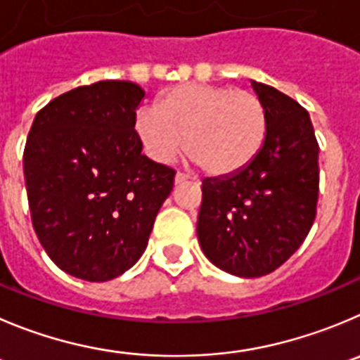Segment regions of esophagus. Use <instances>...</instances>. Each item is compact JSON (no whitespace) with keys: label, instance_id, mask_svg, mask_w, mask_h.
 <instances>
[{"label":"esophagus","instance_id":"obj_1","mask_svg":"<svg viewBox=\"0 0 360 360\" xmlns=\"http://www.w3.org/2000/svg\"><path fill=\"white\" fill-rule=\"evenodd\" d=\"M188 179H193V177H191L190 174H184V172H177L176 174V184L183 183V181H188Z\"/></svg>","mask_w":360,"mask_h":360}]
</instances>
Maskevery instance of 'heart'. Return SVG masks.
<instances>
[{"instance_id": "obj_1", "label": "heart", "mask_w": 360, "mask_h": 360, "mask_svg": "<svg viewBox=\"0 0 360 360\" xmlns=\"http://www.w3.org/2000/svg\"><path fill=\"white\" fill-rule=\"evenodd\" d=\"M136 134L158 163L181 150L211 176L245 169L266 139V112L256 94L231 86L183 83L158 99L156 112L142 110Z\"/></svg>"}]
</instances>
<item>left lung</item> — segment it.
<instances>
[{"mask_svg": "<svg viewBox=\"0 0 360 360\" xmlns=\"http://www.w3.org/2000/svg\"><path fill=\"white\" fill-rule=\"evenodd\" d=\"M250 83L266 112V139L245 169L202 181L197 220L207 259L247 278L293 256L316 218L320 191V147L307 110L274 86Z\"/></svg>", "mask_w": 360, "mask_h": 360, "instance_id": "obj_1", "label": "left lung"}]
</instances>
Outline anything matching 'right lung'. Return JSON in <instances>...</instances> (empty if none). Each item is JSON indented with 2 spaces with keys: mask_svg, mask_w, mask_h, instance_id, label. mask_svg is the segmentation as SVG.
I'll return each mask as SVG.
<instances>
[{
  "mask_svg": "<svg viewBox=\"0 0 360 360\" xmlns=\"http://www.w3.org/2000/svg\"><path fill=\"white\" fill-rule=\"evenodd\" d=\"M146 92L97 82L62 94L37 113L22 169L33 229L53 263L104 282L143 254L176 170L142 154L134 131Z\"/></svg>",
  "mask_w": 360,
  "mask_h": 360,
  "instance_id": "right-lung-1",
  "label": "right lung"
}]
</instances>
